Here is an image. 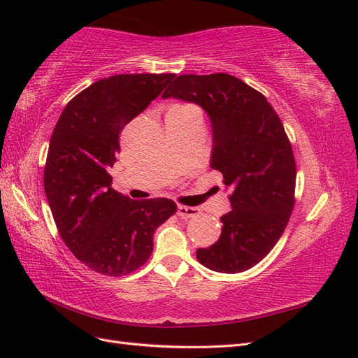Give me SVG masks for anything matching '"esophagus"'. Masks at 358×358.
Masks as SVG:
<instances>
[{"mask_svg": "<svg viewBox=\"0 0 358 358\" xmlns=\"http://www.w3.org/2000/svg\"><path fill=\"white\" fill-rule=\"evenodd\" d=\"M177 214L180 218H192V217H196L200 214V209L199 208H189V206H183V204H178L177 208Z\"/></svg>", "mask_w": 358, "mask_h": 358, "instance_id": "34e87169", "label": "esophagus"}]
</instances>
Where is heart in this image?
Here are the masks:
<instances>
[{
	"mask_svg": "<svg viewBox=\"0 0 358 358\" xmlns=\"http://www.w3.org/2000/svg\"><path fill=\"white\" fill-rule=\"evenodd\" d=\"M169 112H196V109L189 104H173Z\"/></svg>",
	"mask_w": 358,
	"mask_h": 358,
	"instance_id": "obj_1",
	"label": "heart"
}]
</instances>
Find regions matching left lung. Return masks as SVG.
<instances>
[{
  "label": "left lung",
  "mask_w": 358,
  "mask_h": 358,
  "mask_svg": "<svg viewBox=\"0 0 358 358\" xmlns=\"http://www.w3.org/2000/svg\"><path fill=\"white\" fill-rule=\"evenodd\" d=\"M171 96L208 112L210 166L223 173L232 206L196 260L215 272L248 271L277 245L294 209L296 167L283 123L262 92L229 73L180 75L163 92Z\"/></svg>",
  "instance_id": "8db88e82"
}]
</instances>
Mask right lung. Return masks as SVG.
Returning <instances> with one entry per match:
<instances>
[{"label":"right lung","mask_w":358,"mask_h":358,"mask_svg":"<svg viewBox=\"0 0 358 358\" xmlns=\"http://www.w3.org/2000/svg\"><path fill=\"white\" fill-rule=\"evenodd\" d=\"M173 73L113 75L67 103L53 129L44 192L71 252L101 275L136 271L154 250V234L177 212L167 199L131 200L112 189L120 134L148 108Z\"/></svg>","instance_id":"right-lung-1"}]
</instances>
